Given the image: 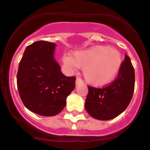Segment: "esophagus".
<instances>
[{"label": "esophagus", "mask_w": 150, "mask_h": 150, "mask_svg": "<svg viewBox=\"0 0 150 150\" xmlns=\"http://www.w3.org/2000/svg\"><path fill=\"white\" fill-rule=\"evenodd\" d=\"M83 82L80 78H76V86H78L79 84H83Z\"/></svg>", "instance_id": "esophagus-1"}]
</instances>
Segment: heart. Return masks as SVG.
I'll use <instances>...</instances> for the list:
<instances>
[{
	"instance_id": "heart-1",
	"label": "heart",
	"mask_w": 150,
	"mask_h": 150,
	"mask_svg": "<svg viewBox=\"0 0 150 150\" xmlns=\"http://www.w3.org/2000/svg\"><path fill=\"white\" fill-rule=\"evenodd\" d=\"M64 62L74 67H82L85 79L95 86H105L112 83L120 74L122 57L116 50L107 46H94L74 52L71 58Z\"/></svg>"
}]
</instances>
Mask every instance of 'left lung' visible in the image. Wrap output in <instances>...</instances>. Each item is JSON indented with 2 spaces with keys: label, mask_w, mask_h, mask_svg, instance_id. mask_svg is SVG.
I'll return each mask as SVG.
<instances>
[{
  "label": "left lung",
  "mask_w": 150,
  "mask_h": 150,
  "mask_svg": "<svg viewBox=\"0 0 150 150\" xmlns=\"http://www.w3.org/2000/svg\"><path fill=\"white\" fill-rule=\"evenodd\" d=\"M134 70L127 55L120 74L114 82L103 88L88 86L85 108L87 112L98 120L114 119L125 110L133 96Z\"/></svg>",
  "instance_id": "8db88e82"
}]
</instances>
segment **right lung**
<instances>
[{"label": "right lung", "mask_w": 150, "mask_h": 150, "mask_svg": "<svg viewBox=\"0 0 150 150\" xmlns=\"http://www.w3.org/2000/svg\"><path fill=\"white\" fill-rule=\"evenodd\" d=\"M55 47V43L48 41L28 46L17 74V86L24 105L43 116L62 112L75 87L76 77L64 76L54 58Z\"/></svg>", "instance_id": "obj_1"}]
</instances>
